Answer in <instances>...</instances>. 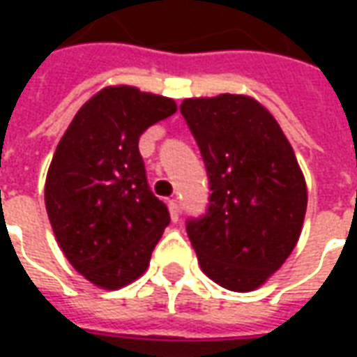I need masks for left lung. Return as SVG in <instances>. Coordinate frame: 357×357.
<instances>
[{"label": "left lung", "instance_id": "left-lung-1", "mask_svg": "<svg viewBox=\"0 0 357 357\" xmlns=\"http://www.w3.org/2000/svg\"><path fill=\"white\" fill-rule=\"evenodd\" d=\"M178 105L132 86L95 93L66 128L45 178V210L59 247L80 275L118 291L139 279L170 224L149 189L141 133Z\"/></svg>", "mask_w": 357, "mask_h": 357}]
</instances>
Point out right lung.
Returning <instances> with one entry per match:
<instances>
[{
  "label": "right lung",
  "instance_id": "1",
  "mask_svg": "<svg viewBox=\"0 0 357 357\" xmlns=\"http://www.w3.org/2000/svg\"><path fill=\"white\" fill-rule=\"evenodd\" d=\"M181 114L210 189L206 212L187 222L199 266L227 291H256L298 243L307 206L304 174L268 110L248 95L185 99Z\"/></svg>",
  "mask_w": 357,
  "mask_h": 357
}]
</instances>
